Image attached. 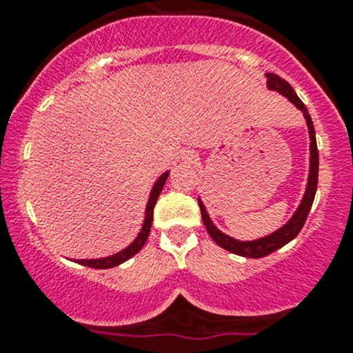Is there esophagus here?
<instances>
[{
    "instance_id": "1",
    "label": "esophagus",
    "mask_w": 353,
    "mask_h": 353,
    "mask_svg": "<svg viewBox=\"0 0 353 353\" xmlns=\"http://www.w3.org/2000/svg\"><path fill=\"white\" fill-rule=\"evenodd\" d=\"M183 162L188 163V165H193V163L198 162V154L193 150H186L183 154Z\"/></svg>"
}]
</instances>
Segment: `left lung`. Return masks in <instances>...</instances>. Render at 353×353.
<instances>
[{
  "instance_id": "1",
  "label": "left lung",
  "mask_w": 353,
  "mask_h": 353,
  "mask_svg": "<svg viewBox=\"0 0 353 353\" xmlns=\"http://www.w3.org/2000/svg\"><path fill=\"white\" fill-rule=\"evenodd\" d=\"M266 87L270 90H275L279 94H282L283 97H287L292 104L295 105L299 110H302L305 117V123H307L309 130V138H311V145H309V150H311V159H309V177H307V186H305V193L302 196L301 205L295 210V213L292 215V219L288 220L283 227H280L279 230L272 232L270 236L261 237V239L256 241H237L234 237L227 236L222 230H219L215 227V223L210 219L208 212H206L205 205H203L201 199L198 198L199 210H201V219L205 223L206 230H208L210 237L215 241L220 248L227 249V251L234 252V254L244 256V258H265V256L272 254L276 249L283 248V245L290 243L292 239L297 237V234L301 232V229L304 227L305 219H307L309 212H311L312 201H314L316 188H318V170H319V154H318V145H316V133H314V124H312L311 116H309L307 108L304 105V102L297 97V94L294 92V88L287 83L283 78H280L275 73H266Z\"/></svg>"
}]
</instances>
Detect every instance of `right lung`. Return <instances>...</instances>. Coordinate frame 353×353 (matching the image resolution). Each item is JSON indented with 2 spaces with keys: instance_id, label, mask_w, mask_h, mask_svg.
I'll return each instance as SVG.
<instances>
[{
  "instance_id": "1",
  "label": "right lung",
  "mask_w": 353,
  "mask_h": 353,
  "mask_svg": "<svg viewBox=\"0 0 353 353\" xmlns=\"http://www.w3.org/2000/svg\"><path fill=\"white\" fill-rule=\"evenodd\" d=\"M167 177H169V170H167V172H163L162 176L155 181L154 188H152V191H150V198H148V203H147V210H145L143 225H141L140 234H138L137 239H134L133 243L128 245V248H124L123 251L116 252V254H112V256H108V258L77 259V263H80V265H83V266H88V268L108 270V268H114V266L121 265V263L128 261L130 258H133V256L137 254L141 248H143L145 243H147L148 234H150V229H152V222H154V206H155L157 199H159V196H160V193H162L163 184H165Z\"/></svg>"
}]
</instances>
